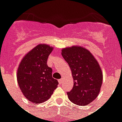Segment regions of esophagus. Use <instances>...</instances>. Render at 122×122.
Returning <instances> with one entry per match:
<instances>
[{"mask_svg":"<svg viewBox=\"0 0 122 122\" xmlns=\"http://www.w3.org/2000/svg\"><path fill=\"white\" fill-rule=\"evenodd\" d=\"M58 82L59 83V84H61V83L63 82V79H62V78H61V79H59L58 80Z\"/></svg>","mask_w":122,"mask_h":122,"instance_id":"esophagus-1","label":"esophagus"}]
</instances>
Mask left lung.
Masks as SVG:
<instances>
[{
    "label": "left lung",
    "instance_id": "8db88e82",
    "mask_svg": "<svg viewBox=\"0 0 122 122\" xmlns=\"http://www.w3.org/2000/svg\"><path fill=\"white\" fill-rule=\"evenodd\" d=\"M61 55L69 64L74 80L72 89L67 92L69 99L79 106L90 104L102 86V73L98 61L90 51L78 46L62 49Z\"/></svg>",
    "mask_w": 122,
    "mask_h": 122
}]
</instances>
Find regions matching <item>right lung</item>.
I'll return each mask as SVG.
<instances>
[{
  "mask_svg": "<svg viewBox=\"0 0 122 122\" xmlns=\"http://www.w3.org/2000/svg\"><path fill=\"white\" fill-rule=\"evenodd\" d=\"M53 47L48 44H38L23 57L17 69L20 90L27 99L35 104L49 99L59 84L47 65Z\"/></svg>",
  "mask_w": 122,
  "mask_h": 122,
  "instance_id": "1",
  "label": "right lung"
}]
</instances>
